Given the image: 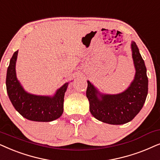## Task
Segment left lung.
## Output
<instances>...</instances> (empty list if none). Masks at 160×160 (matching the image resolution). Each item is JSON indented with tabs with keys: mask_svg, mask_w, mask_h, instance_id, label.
Masks as SVG:
<instances>
[{
	"mask_svg": "<svg viewBox=\"0 0 160 160\" xmlns=\"http://www.w3.org/2000/svg\"><path fill=\"white\" fill-rule=\"evenodd\" d=\"M135 74L126 90L116 94L100 92L89 80L86 97L92 116L102 122L121 125L132 120L142 109L148 94L146 67L137 44L131 42Z\"/></svg>",
	"mask_w": 160,
	"mask_h": 160,
	"instance_id": "left-lung-1",
	"label": "left lung"
}]
</instances>
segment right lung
<instances>
[{"instance_id":"right-lung-1","label":"right lung","mask_w":160,"mask_h":160,"mask_svg":"<svg viewBox=\"0 0 160 160\" xmlns=\"http://www.w3.org/2000/svg\"><path fill=\"white\" fill-rule=\"evenodd\" d=\"M18 55V50L12 55L6 73V91L12 105L21 116L30 121L49 122L58 118L63 112V99L69 82L57 89L52 96L28 93L17 78Z\"/></svg>"}]
</instances>
